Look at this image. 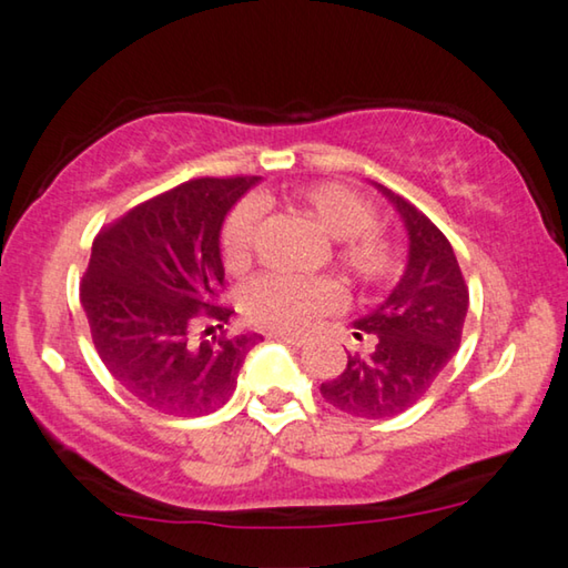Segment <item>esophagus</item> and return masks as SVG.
<instances>
[{
    "mask_svg": "<svg viewBox=\"0 0 568 568\" xmlns=\"http://www.w3.org/2000/svg\"><path fill=\"white\" fill-rule=\"evenodd\" d=\"M270 338L283 341V344H291V346H305V344H308V338H305V336H298V333H283V331H275V333H270Z\"/></svg>",
    "mask_w": 568,
    "mask_h": 568,
    "instance_id": "1",
    "label": "esophagus"
}]
</instances>
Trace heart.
Segmentation results:
<instances>
[{
	"label": "heart",
	"mask_w": 568,
	"mask_h": 568,
	"mask_svg": "<svg viewBox=\"0 0 568 568\" xmlns=\"http://www.w3.org/2000/svg\"><path fill=\"white\" fill-rule=\"evenodd\" d=\"M287 206L311 220L333 240L331 260L354 285H376L397 270L394 242L374 227L376 210L362 192L346 184L321 182L287 196ZM257 235V206L242 202L222 224L220 250L227 270L252 263ZM338 303V285L328 277L265 275L245 291V313L260 326L301 331Z\"/></svg>",
	"instance_id": "heart-1"
}]
</instances>
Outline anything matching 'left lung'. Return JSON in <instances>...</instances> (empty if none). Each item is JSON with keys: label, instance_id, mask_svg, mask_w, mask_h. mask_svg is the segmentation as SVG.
Here are the masks:
<instances>
[{"label": "left lung", "instance_id": "obj_1", "mask_svg": "<svg viewBox=\"0 0 568 568\" xmlns=\"http://www.w3.org/2000/svg\"><path fill=\"white\" fill-rule=\"evenodd\" d=\"M379 189L407 227V267L389 298L354 323V336L368 346L351 351L344 372L321 384L331 407L364 419L394 417L425 397L460 346L470 303L443 230L404 196Z\"/></svg>", "mask_w": 568, "mask_h": 568}]
</instances>
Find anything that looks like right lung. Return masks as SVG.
Instances as JSON below:
<instances>
[{
    "label": "right lung",
    "instance_id": "add662e5",
    "mask_svg": "<svg viewBox=\"0 0 568 568\" xmlns=\"http://www.w3.org/2000/svg\"><path fill=\"white\" fill-rule=\"evenodd\" d=\"M257 176H202L151 196L93 240L80 283L98 356L123 389L174 417L220 409L260 333L212 336L235 311L220 303V232ZM201 338L196 339L195 336Z\"/></svg>",
    "mask_w": 568,
    "mask_h": 568
}]
</instances>
